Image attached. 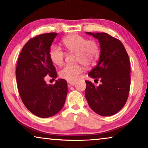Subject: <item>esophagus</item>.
I'll list each match as a JSON object with an SVG mask.
<instances>
[{"label": "esophagus", "instance_id": "34e87169", "mask_svg": "<svg viewBox=\"0 0 148 148\" xmlns=\"http://www.w3.org/2000/svg\"><path fill=\"white\" fill-rule=\"evenodd\" d=\"M67 83L70 86H74V85L76 84L75 81H67Z\"/></svg>", "mask_w": 148, "mask_h": 148}]
</instances>
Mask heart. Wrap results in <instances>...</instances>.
<instances>
[{"label":"heart","mask_w":148,"mask_h":148,"mask_svg":"<svg viewBox=\"0 0 148 148\" xmlns=\"http://www.w3.org/2000/svg\"><path fill=\"white\" fill-rule=\"evenodd\" d=\"M62 43L66 50L75 52V61L81 62L85 65L92 64L98 56L99 50L97 44L92 40H86L79 35L73 34L66 36L62 39ZM49 56L52 62L56 65H60L64 61V52L56 45H52L50 47ZM82 71L83 67L80 64H69L61 69L60 75L68 81H75Z\"/></svg>","instance_id":"heart-1"}]
</instances>
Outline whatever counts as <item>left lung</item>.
I'll return each instance as SVG.
<instances>
[{"label": "left lung", "mask_w": 148, "mask_h": 148, "mask_svg": "<svg viewBox=\"0 0 148 148\" xmlns=\"http://www.w3.org/2000/svg\"><path fill=\"white\" fill-rule=\"evenodd\" d=\"M98 40L100 54L97 65L88 73L98 86L86 81V98L93 111L103 116L118 112L126 103L131 84L128 54L120 40L106 33L86 32Z\"/></svg>", "instance_id": "obj_1"}]
</instances>
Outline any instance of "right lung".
<instances>
[{
    "label": "right lung",
    "mask_w": 148,
    "mask_h": 148,
    "mask_svg": "<svg viewBox=\"0 0 148 148\" xmlns=\"http://www.w3.org/2000/svg\"><path fill=\"white\" fill-rule=\"evenodd\" d=\"M57 33L41 34L32 38L22 48L16 67L17 88L22 102L36 116L48 118L61 110L67 95V83L59 79L54 85L46 83V76L57 73L49 56V50Z\"/></svg>",
    "instance_id": "1"
}]
</instances>
